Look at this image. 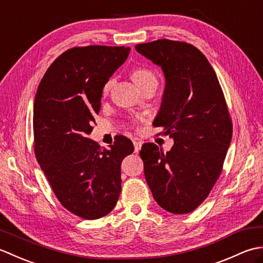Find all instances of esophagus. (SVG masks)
<instances>
[{"label":"esophagus","instance_id":"esophagus-1","mask_svg":"<svg viewBox=\"0 0 263 263\" xmlns=\"http://www.w3.org/2000/svg\"><path fill=\"white\" fill-rule=\"evenodd\" d=\"M133 146H135V152L139 153V152H140L141 147H142V142L139 141V140H133Z\"/></svg>","mask_w":263,"mask_h":263}]
</instances>
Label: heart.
Returning <instances> with one entry per match:
<instances>
[{
	"label": "heart",
	"mask_w": 263,
	"mask_h": 263,
	"mask_svg": "<svg viewBox=\"0 0 263 263\" xmlns=\"http://www.w3.org/2000/svg\"><path fill=\"white\" fill-rule=\"evenodd\" d=\"M153 77H155V76L149 70H146V69H138L132 73V79H133V81H135L136 85L137 83H140V82L149 79V78H153ZM108 88H109V82L105 86L104 90L107 91Z\"/></svg>",
	"instance_id": "b5f03b06"
}]
</instances>
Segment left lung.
<instances>
[{"label": "left lung", "instance_id": "8db88e82", "mask_svg": "<svg viewBox=\"0 0 263 263\" xmlns=\"http://www.w3.org/2000/svg\"><path fill=\"white\" fill-rule=\"evenodd\" d=\"M136 49L164 72L154 124L174 140L166 154L157 144H143L144 176L161 208L189 214L208 197L230 148L233 125L224 93L208 60L191 44L164 38Z\"/></svg>", "mask_w": 263, "mask_h": 263}]
</instances>
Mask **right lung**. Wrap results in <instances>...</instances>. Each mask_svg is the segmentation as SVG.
I'll return each instance as SVG.
<instances>
[{
	"mask_svg": "<svg viewBox=\"0 0 263 263\" xmlns=\"http://www.w3.org/2000/svg\"><path fill=\"white\" fill-rule=\"evenodd\" d=\"M128 53L124 46L68 49L47 69L36 92V158L60 202L83 219H98L114 209L122 189L121 163L135 150L123 136L109 149L88 138L103 89Z\"/></svg>",
	"mask_w": 263,
	"mask_h": 263,
	"instance_id": "1",
	"label": "right lung"
}]
</instances>
